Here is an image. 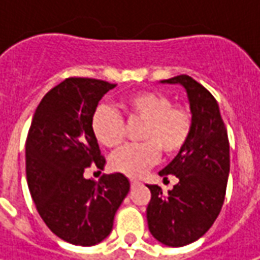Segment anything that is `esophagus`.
Listing matches in <instances>:
<instances>
[{"label": "esophagus", "instance_id": "obj_1", "mask_svg": "<svg viewBox=\"0 0 260 260\" xmlns=\"http://www.w3.org/2000/svg\"><path fill=\"white\" fill-rule=\"evenodd\" d=\"M130 184H132V186H136V185L140 184V181L139 179H130Z\"/></svg>", "mask_w": 260, "mask_h": 260}]
</instances>
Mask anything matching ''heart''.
<instances>
[{"mask_svg":"<svg viewBox=\"0 0 260 260\" xmlns=\"http://www.w3.org/2000/svg\"><path fill=\"white\" fill-rule=\"evenodd\" d=\"M124 108L132 121L145 123L139 135L143 143L125 146L111 156L110 165L117 172L140 176L157 160L159 152L174 157L189 142L194 127L192 113L185 105L174 104L169 95L160 91H140L125 98ZM91 125L101 145L118 147L124 142L125 120L111 107H98Z\"/></svg>","mask_w":260,"mask_h":260,"instance_id":"b5f03b06","label":"heart"}]
</instances>
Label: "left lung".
Masks as SVG:
<instances>
[{"label": "left lung", "instance_id": "left-lung-1", "mask_svg": "<svg viewBox=\"0 0 260 260\" xmlns=\"http://www.w3.org/2000/svg\"><path fill=\"white\" fill-rule=\"evenodd\" d=\"M186 89L194 127L184 150L159 175L178 178L168 194L157 185H147L152 198L147 224L152 236L171 247L189 245L204 236L224 203L230 172V145L220 108L208 89L188 75L165 79Z\"/></svg>", "mask_w": 260, "mask_h": 260}]
</instances>
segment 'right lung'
I'll use <instances>...</instances> for the list:
<instances>
[{"label":"right lung","instance_id":"1","mask_svg":"<svg viewBox=\"0 0 260 260\" xmlns=\"http://www.w3.org/2000/svg\"><path fill=\"white\" fill-rule=\"evenodd\" d=\"M115 84L66 78L37 105L25 142V175L37 213L68 243L92 246L113 230L114 215L128 194L123 174L86 179L85 169H103L105 157L92 132L100 100Z\"/></svg>","mask_w":260,"mask_h":260}]
</instances>
